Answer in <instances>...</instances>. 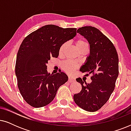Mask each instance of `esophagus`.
Here are the masks:
<instances>
[{"label":"esophagus","instance_id":"1","mask_svg":"<svg viewBox=\"0 0 131 131\" xmlns=\"http://www.w3.org/2000/svg\"><path fill=\"white\" fill-rule=\"evenodd\" d=\"M68 82H69V83H72V82H74V79L73 78V77H69V80H68Z\"/></svg>","mask_w":131,"mask_h":131}]
</instances>
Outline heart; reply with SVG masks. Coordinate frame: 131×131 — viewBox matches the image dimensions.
I'll list each match as a JSON object with an SVG mask.
<instances>
[{
    "label": "heart",
    "instance_id": "1",
    "mask_svg": "<svg viewBox=\"0 0 131 131\" xmlns=\"http://www.w3.org/2000/svg\"><path fill=\"white\" fill-rule=\"evenodd\" d=\"M75 45H76V48L80 51L83 49H85L86 48H88V45L86 43V42L85 40L82 39H78L75 41ZM68 46V43L67 42H64L62 43L60 47L59 48L58 53L60 55H63L64 52L67 49ZM78 67V64L76 63V62L73 61H67L64 62L62 64V68L64 71L67 73H71L73 71H74L75 69H76Z\"/></svg>",
    "mask_w": 131,
    "mask_h": 131
}]
</instances>
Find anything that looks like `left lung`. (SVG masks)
Wrapping results in <instances>:
<instances>
[{
	"label": "left lung",
	"instance_id": "left-lung-1",
	"mask_svg": "<svg viewBox=\"0 0 131 131\" xmlns=\"http://www.w3.org/2000/svg\"><path fill=\"white\" fill-rule=\"evenodd\" d=\"M77 32L83 36L90 45V55L80 71L90 74L91 83L81 78L76 81L82 85V90L74 94L75 103L88 112H96L101 108L110 97L115 88L119 74V58L114 45L98 28L92 26L82 27Z\"/></svg>",
	"mask_w": 131,
	"mask_h": 131
}]
</instances>
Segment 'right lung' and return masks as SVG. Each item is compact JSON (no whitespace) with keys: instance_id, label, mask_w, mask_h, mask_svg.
I'll use <instances>...</instances> for the list:
<instances>
[{"instance_id":"add662e5","label":"right lung","mask_w":131,"mask_h":131,"mask_svg":"<svg viewBox=\"0 0 131 131\" xmlns=\"http://www.w3.org/2000/svg\"><path fill=\"white\" fill-rule=\"evenodd\" d=\"M76 28H62L50 24L25 37L18 51L15 74L23 99L31 107L39 108L53 101L60 86L67 82L63 72L51 74L48 61L57 58L63 43L76 35Z\"/></svg>"}]
</instances>
